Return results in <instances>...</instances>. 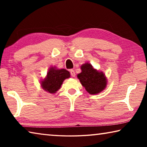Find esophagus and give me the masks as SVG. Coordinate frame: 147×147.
Wrapping results in <instances>:
<instances>
[{
    "instance_id": "1",
    "label": "esophagus",
    "mask_w": 147,
    "mask_h": 147,
    "mask_svg": "<svg viewBox=\"0 0 147 147\" xmlns=\"http://www.w3.org/2000/svg\"><path fill=\"white\" fill-rule=\"evenodd\" d=\"M70 73H71V76L73 77H75L76 74H75V72H74V70H73V69H71L70 70Z\"/></svg>"
}]
</instances>
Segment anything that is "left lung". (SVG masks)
I'll use <instances>...</instances> for the list:
<instances>
[{
  "instance_id": "1",
  "label": "left lung",
  "mask_w": 147,
  "mask_h": 147,
  "mask_svg": "<svg viewBox=\"0 0 147 147\" xmlns=\"http://www.w3.org/2000/svg\"><path fill=\"white\" fill-rule=\"evenodd\" d=\"M80 69L82 72L77 74V78L88 93L90 94H96L106 89L108 80L102 71L94 69L89 63L82 65Z\"/></svg>"
}]
</instances>
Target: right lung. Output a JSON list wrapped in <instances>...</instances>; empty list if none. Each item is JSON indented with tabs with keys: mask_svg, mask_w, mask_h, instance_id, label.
<instances>
[{
	"mask_svg": "<svg viewBox=\"0 0 147 147\" xmlns=\"http://www.w3.org/2000/svg\"><path fill=\"white\" fill-rule=\"evenodd\" d=\"M70 77V73L66 69L51 67L45 78L42 79L40 82L41 87L45 91L54 94L60 89L65 80Z\"/></svg>",
	"mask_w": 147,
	"mask_h": 147,
	"instance_id": "add662e5",
	"label": "right lung"
}]
</instances>
